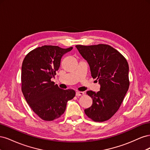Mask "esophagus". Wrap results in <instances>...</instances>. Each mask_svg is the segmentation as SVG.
I'll list each match as a JSON object with an SVG mask.
<instances>
[{
	"mask_svg": "<svg viewBox=\"0 0 150 150\" xmlns=\"http://www.w3.org/2000/svg\"><path fill=\"white\" fill-rule=\"evenodd\" d=\"M84 93L83 92H81V91H77L76 93V95L77 96H83V95H84Z\"/></svg>",
	"mask_w": 150,
	"mask_h": 150,
	"instance_id": "34e87169",
	"label": "esophagus"
}]
</instances>
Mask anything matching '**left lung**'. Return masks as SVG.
Returning <instances> with one entry per match:
<instances>
[{
	"mask_svg": "<svg viewBox=\"0 0 150 150\" xmlns=\"http://www.w3.org/2000/svg\"><path fill=\"white\" fill-rule=\"evenodd\" d=\"M88 61L93 79L98 80L100 91L86 92L93 99L92 106L84 110L93 121L110 120L119 110L129 86V66L125 57L110 45H76Z\"/></svg>",
	"mask_w": 150,
	"mask_h": 150,
	"instance_id": "8db88e82",
	"label": "left lung"
}]
</instances>
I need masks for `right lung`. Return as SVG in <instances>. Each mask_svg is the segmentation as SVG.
I'll return each mask as SVG.
<instances>
[{"mask_svg":"<svg viewBox=\"0 0 150 150\" xmlns=\"http://www.w3.org/2000/svg\"><path fill=\"white\" fill-rule=\"evenodd\" d=\"M72 49L56 46L39 47L27 54L22 62V93L33 111L44 121L61 117L67 101L76 95L73 89H62L51 80L60 67L62 56Z\"/></svg>","mask_w":150,"mask_h":150,"instance_id":"add662e5","label":"right lung"}]
</instances>
